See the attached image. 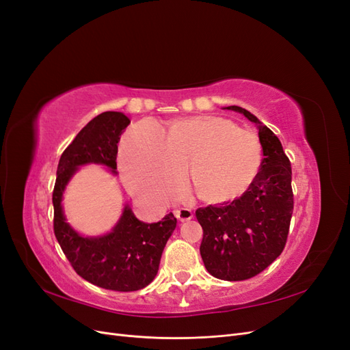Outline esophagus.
I'll return each instance as SVG.
<instances>
[{
	"label": "esophagus",
	"instance_id": "1",
	"mask_svg": "<svg viewBox=\"0 0 350 350\" xmlns=\"http://www.w3.org/2000/svg\"><path fill=\"white\" fill-rule=\"evenodd\" d=\"M174 213H175V216H176V219H179L181 221H187V220H191V219H193V211H191V208L184 207V208L175 210Z\"/></svg>",
	"mask_w": 350,
	"mask_h": 350
}]
</instances>
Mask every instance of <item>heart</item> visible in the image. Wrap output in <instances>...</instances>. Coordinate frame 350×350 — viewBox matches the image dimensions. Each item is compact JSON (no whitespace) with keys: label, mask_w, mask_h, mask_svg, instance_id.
Here are the masks:
<instances>
[{"label":"heart","mask_w":350,"mask_h":350,"mask_svg":"<svg viewBox=\"0 0 350 350\" xmlns=\"http://www.w3.org/2000/svg\"><path fill=\"white\" fill-rule=\"evenodd\" d=\"M258 135L224 116L198 115L174 121L163 135L152 121H140L121 143L120 167L131 193L163 204L181 193L184 171L194 194L224 203L245 193L258 175Z\"/></svg>","instance_id":"obj_1"}]
</instances>
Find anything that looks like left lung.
Listing matches in <instances>:
<instances>
[{"label": "left lung", "instance_id": "1", "mask_svg": "<svg viewBox=\"0 0 350 350\" xmlns=\"http://www.w3.org/2000/svg\"><path fill=\"white\" fill-rule=\"evenodd\" d=\"M257 125L262 147L258 175L239 198L196 211L203 228L200 254L207 271L228 282L257 276L276 260L288 239L293 211L292 167L280 140L256 115L241 107Z\"/></svg>", "mask_w": 350, "mask_h": 350}]
</instances>
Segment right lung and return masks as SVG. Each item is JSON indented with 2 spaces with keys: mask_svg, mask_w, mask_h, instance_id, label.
I'll return each mask as SVG.
<instances>
[{
  "mask_svg": "<svg viewBox=\"0 0 350 350\" xmlns=\"http://www.w3.org/2000/svg\"><path fill=\"white\" fill-rule=\"evenodd\" d=\"M130 122L122 112L108 111L94 116L61 154L52 193L54 232L72 269L84 280L118 292L143 289L156 278L176 217L169 213L157 224H144L125 204L109 234L83 237L67 224L61 201L70 179L83 165H103L116 175L118 142Z\"/></svg>",
  "mask_w": 350,
  "mask_h": 350,
  "instance_id": "right-lung-1",
  "label": "right lung"
}]
</instances>
